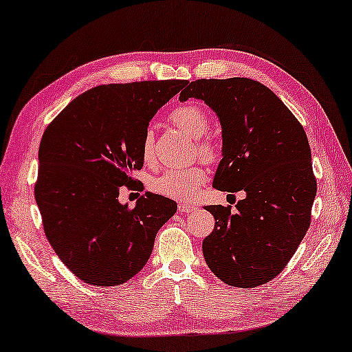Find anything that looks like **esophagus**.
<instances>
[{"instance_id": "1", "label": "esophagus", "mask_w": 352, "mask_h": 352, "mask_svg": "<svg viewBox=\"0 0 352 352\" xmlns=\"http://www.w3.org/2000/svg\"><path fill=\"white\" fill-rule=\"evenodd\" d=\"M195 208H196L195 206H190V204H182V202H181L179 206H177V210H179L181 213H190V212H193Z\"/></svg>"}]
</instances>
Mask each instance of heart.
<instances>
[{
  "mask_svg": "<svg viewBox=\"0 0 352 352\" xmlns=\"http://www.w3.org/2000/svg\"><path fill=\"white\" fill-rule=\"evenodd\" d=\"M170 120L190 138L198 140L201 156L207 160H214L218 156L217 146L210 140L202 139L210 126L207 111L195 103H186L177 107L170 114ZM154 135L151 129H146L142 138V156L150 160L153 156ZM207 181V171L202 165L187 166V168H166L159 176L153 177L150 187L154 193L162 195L165 198L188 201L198 193L202 184Z\"/></svg>",
  "mask_w": 352,
  "mask_h": 352,
  "instance_id": "b5f03b06",
  "label": "heart"
}]
</instances>
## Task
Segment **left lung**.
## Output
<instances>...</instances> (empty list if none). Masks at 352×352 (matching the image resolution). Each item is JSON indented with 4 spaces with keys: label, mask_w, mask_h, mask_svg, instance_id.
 Returning <instances> with one entry per match:
<instances>
[{
    "label": "left lung",
    "mask_w": 352,
    "mask_h": 352,
    "mask_svg": "<svg viewBox=\"0 0 352 352\" xmlns=\"http://www.w3.org/2000/svg\"><path fill=\"white\" fill-rule=\"evenodd\" d=\"M201 98L223 126V159L213 187L245 192L232 206H207L214 229L202 243L207 266L226 285L274 280L311 226L317 193L311 148L301 123L267 86L252 78H201L179 100Z\"/></svg>",
    "instance_id": "obj_1"
}]
</instances>
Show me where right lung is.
Wrapping results in <instances>:
<instances>
[{"label":"right lung","instance_id":"add662e5","mask_svg":"<svg viewBox=\"0 0 352 352\" xmlns=\"http://www.w3.org/2000/svg\"><path fill=\"white\" fill-rule=\"evenodd\" d=\"M186 80L96 86L67 104L43 133L35 201L49 244L65 266L92 286H117L140 272L176 202L145 193L129 208L144 166L142 138L157 109Z\"/></svg>","mask_w":352,"mask_h":352}]
</instances>
